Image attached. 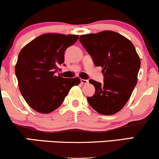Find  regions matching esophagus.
Instances as JSON below:
<instances>
[{"mask_svg": "<svg viewBox=\"0 0 159 159\" xmlns=\"http://www.w3.org/2000/svg\"><path fill=\"white\" fill-rule=\"evenodd\" d=\"M81 83L82 84H87L89 83V81L88 80H85V79H81Z\"/></svg>", "mask_w": 159, "mask_h": 159, "instance_id": "34e87169", "label": "esophagus"}]
</instances>
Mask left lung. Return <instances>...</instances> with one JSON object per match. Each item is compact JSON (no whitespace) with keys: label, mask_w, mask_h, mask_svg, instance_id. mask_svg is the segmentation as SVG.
I'll use <instances>...</instances> for the list:
<instances>
[{"label":"left lung","mask_w":159,"mask_h":159,"mask_svg":"<svg viewBox=\"0 0 159 159\" xmlns=\"http://www.w3.org/2000/svg\"><path fill=\"white\" fill-rule=\"evenodd\" d=\"M80 42L93 58L96 66L103 68L104 83L89 80L95 88L89 104L102 115L118 112L130 98L137 84L141 60L134 45L116 32L103 31L80 36Z\"/></svg>","instance_id":"left-lung-1"}]
</instances>
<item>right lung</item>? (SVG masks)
I'll list each match as a JSON object with an SVG mask.
<instances>
[{"mask_svg": "<svg viewBox=\"0 0 159 159\" xmlns=\"http://www.w3.org/2000/svg\"><path fill=\"white\" fill-rule=\"evenodd\" d=\"M78 39L76 35L47 33L38 36L19 52L15 71L20 93L30 107L49 113L61 106L69 91L81 82L64 78L58 72L64 52Z\"/></svg>", "mask_w": 159, "mask_h": 159, "instance_id": "obj_1", "label": "right lung"}]
</instances>
